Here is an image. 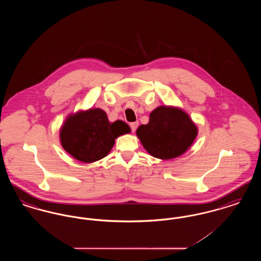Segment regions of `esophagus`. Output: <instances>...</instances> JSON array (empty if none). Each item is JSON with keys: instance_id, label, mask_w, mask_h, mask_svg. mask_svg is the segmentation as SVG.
I'll use <instances>...</instances> for the list:
<instances>
[{"instance_id": "34e87169", "label": "esophagus", "mask_w": 261, "mask_h": 261, "mask_svg": "<svg viewBox=\"0 0 261 261\" xmlns=\"http://www.w3.org/2000/svg\"><path fill=\"white\" fill-rule=\"evenodd\" d=\"M138 125H139V122H138V121H135V122L130 123V128H131V130H132V132H135V131H136Z\"/></svg>"}]
</instances>
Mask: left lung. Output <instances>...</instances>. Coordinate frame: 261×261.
I'll return each instance as SVG.
<instances>
[{
  "mask_svg": "<svg viewBox=\"0 0 261 261\" xmlns=\"http://www.w3.org/2000/svg\"><path fill=\"white\" fill-rule=\"evenodd\" d=\"M137 136L152 156L170 160L184 153L198 134L189 115L179 109L156 108L148 124L137 129Z\"/></svg>",
  "mask_w": 261,
  "mask_h": 261,
  "instance_id": "obj_1",
  "label": "left lung"
}]
</instances>
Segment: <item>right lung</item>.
I'll list each match as a JSON object with an SVG mask.
<instances>
[{
	"label": "right lung",
	"instance_id": "right-lung-1",
	"mask_svg": "<svg viewBox=\"0 0 261 261\" xmlns=\"http://www.w3.org/2000/svg\"><path fill=\"white\" fill-rule=\"evenodd\" d=\"M129 131L123 121L110 123L106 112L94 109L68 117L61 130V142L74 159L89 163L107 156L115 139Z\"/></svg>",
	"mask_w": 261,
	"mask_h": 261
}]
</instances>
